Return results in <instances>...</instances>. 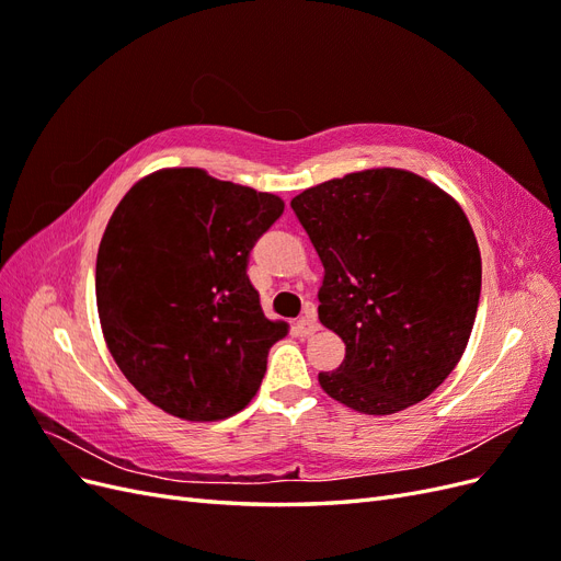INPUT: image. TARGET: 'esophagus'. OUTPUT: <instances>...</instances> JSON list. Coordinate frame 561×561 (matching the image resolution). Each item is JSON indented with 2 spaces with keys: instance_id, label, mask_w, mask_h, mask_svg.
Here are the masks:
<instances>
[{
  "instance_id": "obj_1",
  "label": "esophagus",
  "mask_w": 561,
  "mask_h": 561,
  "mask_svg": "<svg viewBox=\"0 0 561 561\" xmlns=\"http://www.w3.org/2000/svg\"><path fill=\"white\" fill-rule=\"evenodd\" d=\"M318 330H320V325H318L316 316H304V318L297 320V334H299V336H311V334H316Z\"/></svg>"
}]
</instances>
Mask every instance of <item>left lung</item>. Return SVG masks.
I'll use <instances>...</instances> for the list:
<instances>
[{
  "mask_svg": "<svg viewBox=\"0 0 561 561\" xmlns=\"http://www.w3.org/2000/svg\"><path fill=\"white\" fill-rule=\"evenodd\" d=\"M290 206L325 268L318 318L346 344L320 388L369 416L426 400L461 360L480 304L482 257L463 208L402 168L328 180Z\"/></svg>",
  "mask_w": 561,
  "mask_h": 561,
  "instance_id": "left-lung-1",
  "label": "left lung"
}]
</instances>
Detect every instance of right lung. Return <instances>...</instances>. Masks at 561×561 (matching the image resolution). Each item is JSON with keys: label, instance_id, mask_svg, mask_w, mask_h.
<instances>
[{"label": "right lung", "instance_id": "1", "mask_svg": "<svg viewBox=\"0 0 561 561\" xmlns=\"http://www.w3.org/2000/svg\"><path fill=\"white\" fill-rule=\"evenodd\" d=\"M276 194L163 168L112 213L95 262L98 316L124 377L165 414L241 412L287 334L248 278L250 250L283 215Z\"/></svg>", "mask_w": 561, "mask_h": 561}]
</instances>
